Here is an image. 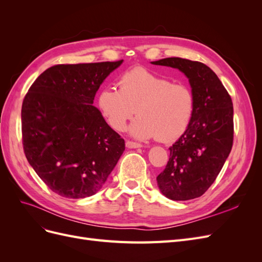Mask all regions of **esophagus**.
<instances>
[{
	"mask_svg": "<svg viewBox=\"0 0 262 262\" xmlns=\"http://www.w3.org/2000/svg\"><path fill=\"white\" fill-rule=\"evenodd\" d=\"M126 147L129 148H137V147H142L141 143H138V142H133V141H126L125 142Z\"/></svg>",
	"mask_w": 262,
	"mask_h": 262,
	"instance_id": "34e87169",
	"label": "esophagus"
}]
</instances>
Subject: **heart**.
<instances>
[{"mask_svg": "<svg viewBox=\"0 0 262 262\" xmlns=\"http://www.w3.org/2000/svg\"><path fill=\"white\" fill-rule=\"evenodd\" d=\"M98 108L117 131L124 130L138 109L139 117L131 125L133 136L170 142L189 126L195 97L184 83H171L167 77L136 68L119 77L118 90L104 89L99 93Z\"/></svg>", "mask_w": 262, "mask_h": 262, "instance_id": "heart-1", "label": "heart"}]
</instances>
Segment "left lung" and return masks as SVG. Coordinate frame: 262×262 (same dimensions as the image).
I'll use <instances>...</instances> for the list:
<instances>
[{"mask_svg": "<svg viewBox=\"0 0 262 262\" xmlns=\"http://www.w3.org/2000/svg\"><path fill=\"white\" fill-rule=\"evenodd\" d=\"M180 70L189 78L195 108L185 133L169 147L165 169L157 185L171 200L201 196L216 179L234 140L233 102L217 75L201 62L166 58L152 62Z\"/></svg>", "mask_w": 262, "mask_h": 262, "instance_id": "8db88e82", "label": "left lung"}]
</instances>
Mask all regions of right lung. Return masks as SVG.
<instances>
[{
    "mask_svg": "<svg viewBox=\"0 0 262 262\" xmlns=\"http://www.w3.org/2000/svg\"><path fill=\"white\" fill-rule=\"evenodd\" d=\"M122 63L57 64L29 87L21 106L24 153L53 192L96 193L124 150V140L93 106L105 78Z\"/></svg>",
    "mask_w": 262,
    "mask_h": 262,
    "instance_id": "1",
    "label": "right lung"
}]
</instances>
